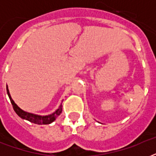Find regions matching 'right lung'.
<instances>
[{
  "label": "right lung",
  "mask_w": 156,
  "mask_h": 156,
  "mask_svg": "<svg viewBox=\"0 0 156 156\" xmlns=\"http://www.w3.org/2000/svg\"><path fill=\"white\" fill-rule=\"evenodd\" d=\"M6 90H7V94H8L9 98V100H10L11 104L13 105V110L15 111L16 113L18 114L21 118L27 120V121H30V122H32V123L38 124V125H48V124L52 123V121H55L56 117H57V116L61 113V112H62V104H61L60 108H59L54 113L51 114L49 116H38V115H35V114L29 113V112H24L23 110H22L19 107H18V105L13 102V100L11 99V96L10 95H9V92L8 87H6Z\"/></svg>",
  "instance_id": "right-lung-1"
}]
</instances>
